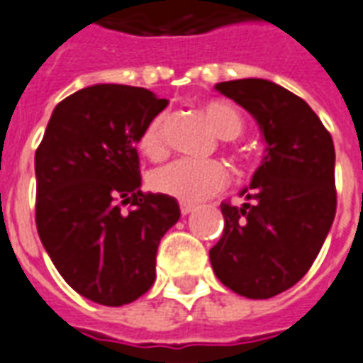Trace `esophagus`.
<instances>
[{
  "mask_svg": "<svg viewBox=\"0 0 363 363\" xmlns=\"http://www.w3.org/2000/svg\"><path fill=\"white\" fill-rule=\"evenodd\" d=\"M193 208H195V204H191V203H184V201H182V203H179V212H182V214H184V216H187V214H189V212H191Z\"/></svg>",
  "mask_w": 363,
  "mask_h": 363,
  "instance_id": "34e87169",
  "label": "esophagus"
}]
</instances>
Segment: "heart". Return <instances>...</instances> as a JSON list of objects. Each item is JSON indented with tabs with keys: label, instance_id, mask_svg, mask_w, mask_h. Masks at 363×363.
<instances>
[{
	"label": "heart",
	"instance_id": "1",
	"mask_svg": "<svg viewBox=\"0 0 363 363\" xmlns=\"http://www.w3.org/2000/svg\"><path fill=\"white\" fill-rule=\"evenodd\" d=\"M203 113L222 140H235L243 132V120L230 103L211 101L203 107ZM138 147L149 159H160L164 155L166 114H157L143 128ZM149 182L152 189L162 195L179 199L184 203H199L222 189L228 182V170L218 160L179 159L152 170Z\"/></svg>",
	"mask_w": 363,
	"mask_h": 363
}]
</instances>
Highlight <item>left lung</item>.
<instances>
[{
    "label": "left lung",
    "mask_w": 363,
    "mask_h": 363,
    "mask_svg": "<svg viewBox=\"0 0 363 363\" xmlns=\"http://www.w3.org/2000/svg\"><path fill=\"white\" fill-rule=\"evenodd\" d=\"M216 89L252 114L266 141L243 195L222 203L223 233L211 249L220 281L247 298H272L314 264L337 211L331 133L308 103L262 78L220 82Z\"/></svg>",
    "instance_id": "left-lung-1"
}]
</instances>
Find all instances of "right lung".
Segmentation results:
<instances>
[{
    "label": "right lung",
    "mask_w": 363,
    "mask_h": 363,
    "mask_svg": "<svg viewBox=\"0 0 363 363\" xmlns=\"http://www.w3.org/2000/svg\"><path fill=\"white\" fill-rule=\"evenodd\" d=\"M166 105L149 89L89 86L57 105L38 147L43 249L62 279L97 304L122 306L145 295L160 239L179 220L176 199L140 189L135 145Z\"/></svg>",
    "instance_id": "add662e5"
}]
</instances>
